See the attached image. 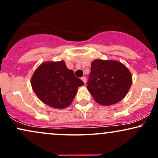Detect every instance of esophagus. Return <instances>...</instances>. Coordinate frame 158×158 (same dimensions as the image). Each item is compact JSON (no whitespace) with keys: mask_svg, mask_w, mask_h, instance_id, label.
Instances as JSON below:
<instances>
[{"mask_svg":"<svg viewBox=\"0 0 158 158\" xmlns=\"http://www.w3.org/2000/svg\"><path fill=\"white\" fill-rule=\"evenodd\" d=\"M81 80H82L83 82H84L85 84V83H86V81H87L86 77H81Z\"/></svg>","mask_w":158,"mask_h":158,"instance_id":"obj_1","label":"esophagus"}]
</instances>
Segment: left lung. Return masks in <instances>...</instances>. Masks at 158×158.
<instances>
[{
    "label": "left lung",
    "mask_w": 158,
    "mask_h": 158,
    "mask_svg": "<svg viewBox=\"0 0 158 158\" xmlns=\"http://www.w3.org/2000/svg\"><path fill=\"white\" fill-rule=\"evenodd\" d=\"M131 83V73L121 62L96 59L91 63L87 88L96 102L108 106L122 100Z\"/></svg>",
    "instance_id": "obj_1"
}]
</instances>
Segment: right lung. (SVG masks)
Instances as JSON below:
<instances>
[{
  "label": "right lung",
  "instance_id": "right-lung-1",
  "mask_svg": "<svg viewBox=\"0 0 158 158\" xmlns=\"http://www.w3.org/2000/svg\"><path fill=\"white\" fill-rule=\"evenodd\" d=\"M83 85L73 70L67 68L64 61L42 63L31 78L32 90L40 100L57 109L70 106L78 88Z\"/></svg>",
  "mask_w": 158,
  "mask_h": 158
}]
</instances>
